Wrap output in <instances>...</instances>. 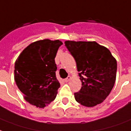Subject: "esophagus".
I'll return each mask as SVG.
<instances>
[{
  "instance_id": "obj_1",
  "label": "esophagus",
  "mask_w": 131,
  "mask_h": 131,
  "mask_svg": "<svg viewBox=\"0 0 131 131\" xmlns=\"http://www.w3.org/2000/svg\"><path fill=\"white\" fill-rule=\"evenodd\" d=\"M71 76H68V77H67V78L64 79V82H66V83H67V82H69V81L71 80Z\"/></svg>"
}]
</instances>
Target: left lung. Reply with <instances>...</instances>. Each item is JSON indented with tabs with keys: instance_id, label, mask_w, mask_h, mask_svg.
<instances>
[{
	"instance_id": "obj_1",
	"label": "left lung",
	"mask_w": 131,
	"mask_h": 131,
	"mask_svg": "<svg viewBox=\"0 0 131 131\" xmlns=\"http://www.w3.org/2000/svg\"><path fill=\"white\" fill-rule=\"evenodd\" d=\"M75 59L82 88L74 93L75 101L94 107L105 100L116 80L117 60L106 47L96 41H65Z\"/></svg>"
}]
</instances>
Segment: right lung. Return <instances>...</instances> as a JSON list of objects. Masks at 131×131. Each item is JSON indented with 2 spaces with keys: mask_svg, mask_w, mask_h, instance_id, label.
Instances as JSON below:
<instances>
[{
  "mask_svg": "<svg viewBox=\"0 0 131 131\" xmlns=\"http://www.w3.org/2000/svg\"><path fill=\"white\" fill-rule=\"evenodd\" d=\"M60 40L48 39L35 41L26 47L16 59L14 80L25 100L43 108L56 99L60 84L57 80L55 58Z\"/></svg>",
  "mask_w": 131,
  "mask_h": 131,
  "instance_id": "1",
  "label": "right lung"
}]
</instances>
